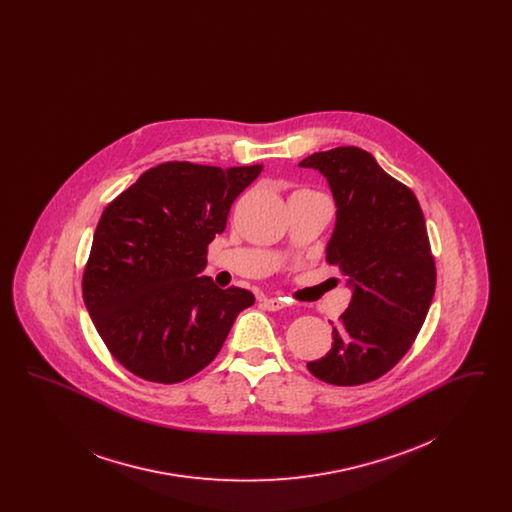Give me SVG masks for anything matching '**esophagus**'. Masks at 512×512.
<instances>
[{
	"label": "esophagus",
	"mask_w": 512,
	"mask_h": 512,
	"mask_svg": "<svg viewBox=\"0 0 512 512\" xmlns=\"http://www.w3.org/2000/svg\"><path fill=\"white\" fill-rule=\"evenodd\" d=\"M263 307L267 311H282L284 307H288V303L284 299H278V297H267V299H263Z\"/></svg>",
	"instance_id": "34e87169"
}]
</instances>
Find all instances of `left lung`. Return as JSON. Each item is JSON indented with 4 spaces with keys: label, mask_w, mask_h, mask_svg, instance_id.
I'll list each match as a JSON object with an SVG mask.
<instances>
[{
    "label": "left lung",
    "mask_w": 512,
    "mask_h": 512,
    "mask_svg": "<svg viewBox=\"0 0 512 512\" xmlns=\"http://www.w3.org/2000/svg\"><path fill=\"white\" fill-rule=\"evenodd\" d=\"M326 180L336 226L326 261L340 267L351 301L332 349L307 368L334 386L384 376L411 349L436 292V263L416 195L361 147L318 151L299 163Z\"/></svg>",
    "instance_id": "1"
}]
</instances>
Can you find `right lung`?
Returning <instances> with one entry per match:
<instances>
[{
    "label": "right lung",
    "mask_w": 512,
    "mask_h": 512,
    "mask_svg": "<svg viewBox=\"0 0 512 512\" xmlns=\"http://www.w3.org/2000/svg\"><path fill=\"white\" fill-rule=\"evenodd\" d=\"M261 171L263 165L220 169L169 161L105 207L82 295L101 340L132 374L159 384L194 376L255 303L253 293L220 290L199 274L234 199Z\"/></svg>",
    "instance_id": "right-lung-1"
}]
</instances>
